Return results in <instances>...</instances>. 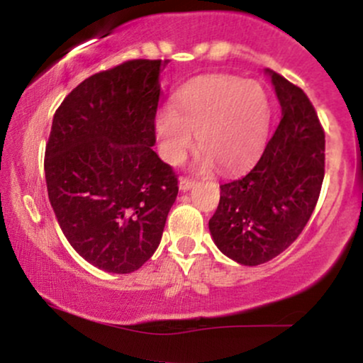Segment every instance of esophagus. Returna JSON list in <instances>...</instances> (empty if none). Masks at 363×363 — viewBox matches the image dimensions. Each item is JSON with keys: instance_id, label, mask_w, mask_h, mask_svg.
Wrapping results in <instances>:
<instances>
[{"instance_id": "1", "label": "esophagus", "mask_w": 363, "mask_h": 363, "mask_svg": "<svg viewBox=\"0 0 363 363\" xmlns=\"http://www.w3.org/2000/svg\"><path fill=\"white\" fill-rule=\"evenodd\" d=\"M193 186H194V181L189 177H181V181H179V189L181 191H189Z\"/></svg>"}]
</instances>
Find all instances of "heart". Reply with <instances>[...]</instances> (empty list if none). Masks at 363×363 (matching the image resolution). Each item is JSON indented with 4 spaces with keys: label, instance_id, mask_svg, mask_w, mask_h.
I'll return each instance as SVG.
<instances>
[{
    "label": "heart",
    "instance_id": "1",
    "mask_svg": "<svg viewBox=\"0 0 363 363\" xmlns=\"http://www.w3.org/2000/svg\"><path fill=\"white\" fill-rule=\"evenodd\" d=\"M269 104L259 83L228 74L201 77L179 91L176 109L164 107L155 119L158 150L177 165L193 148L194 135L201 167L225 172L247 167L266 141Z\"/></svg>",
    "mask_w": 363,
    "mask_h": 363
}]
</instances>
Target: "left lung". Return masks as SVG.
Listing matches in <instances>:
<instances>
[{
  "instance_id": "1",
  "label": "left lung",
  "mask_w": 363,
  "mask_h": 363,
  "mask_svg": "<svg viewBox=\"0 0 363 363\" xmlns=\"http://www.w3.org/2000/svg\"><path fill=\"white\" fill-rule=\"evenodd\" d=\"M281 119L245 176L220 186L210 232L225 256L257 266L281 254L309 222L324 179V129L301 86L269 72Z\"/></svg>"
}]
</instances>
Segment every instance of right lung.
Segmentation results:
<instances>
[{
    "mask_svg": "<svg viewBox=\"0 0 363 363\" xmlns=\"http://www.w3.org/2000/svg\"><path fill=\"white\" fill-rule=\"evenodd\" d=\"M167 65L131 60L91 74L54 114L44 158L49 201L72 247L104 272L141 268L177 198V174L152 148Z\"/></svg>",
    "mask_w": 363,
    "mask_h": 363,
    "instance_id": "add662e5",
    "label": "right lung"
}]
</instances>
